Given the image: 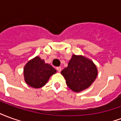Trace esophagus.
Returning <instances> with one entry per match:
<instances>
[{"mask_svg":"<svg viewBox=\"0 0 121 121\" xmlns=\"http://www.w3.org/2000/svg\"><path fill=\"white\" fill-rule=\"evenodd\" d=\"M56 70H57L58 72H61V68L60 67H56Z\"/></svg>","mask_w":121,"mask_h":121,"instance_id":"esophagus-1","label":"esophagus"}]
</instances>
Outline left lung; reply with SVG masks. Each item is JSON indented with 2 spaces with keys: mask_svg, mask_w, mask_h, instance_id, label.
<instances>
[{
  "mask_svg": "<svg viewBox=\"0 0 121 121\" xmlns=\"http://www.w3.org/2000/svg\"><path fill=\"white\" fill-rule=\"evenodd\" d=\"M67 86L74 92L87 89L95 80L98 69L93 61L82 55L73 54L68 66L61 71Z\"/></svg>",
  "mask_w": 121,
  "mask_h": 121,
  "instance_id": "8db88e82",
  "label": "left lung"
}]
</instances>
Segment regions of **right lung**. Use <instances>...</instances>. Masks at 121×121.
I'll use <instances>...</instances> for the list:
<instances>
[{
    "instance_id": "1",
    "label": "right lung",
    "mask_w": 121,
    "mask_h": 121,
    "mask_svg": "<svg viewBox=\"0 0 121 121\" xmlns=\"http://www.w3.org/2000/svg\"><path fill=\"white\" fill-rule=\"evenodd\" d=\"M56 73L52 66L45 63L39 56L28 61L24 67L25 81L33 88H41L47 83L50 77Z\"/></svg>"
}]
</instances>
